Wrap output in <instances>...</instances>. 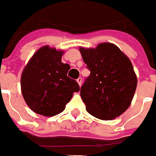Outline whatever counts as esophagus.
Segmentation results:
<instances>
[{
    "instance_id": "34e87169",
    "label": "esophagus",
    "mask_w": 156,
    "mask_h": 156,
    "mask_svg": "<svg viewBox=\"0 0 156 156\" xmlns=\"http://www.w3.org/2000/svg\"><path fill=\"white\" fill-rule=\"evenodd\" d=\"M76 81H77V82H78V84H79V85L81 86V82H82V78H81V77H79V78H78L77 80H76Z\"/></svg>"
}]
</instances>
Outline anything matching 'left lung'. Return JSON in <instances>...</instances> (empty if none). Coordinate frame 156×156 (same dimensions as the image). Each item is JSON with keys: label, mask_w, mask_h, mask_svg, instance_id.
<instances>
[{"label": "left lung", "mask_w": 156, "mask_h": 156, "mask_svg": "<svg viewBox=\"0 0 156 156\" xmlns=\"http://www.w3.org/2000/svg\"><path fill=\"white\" fill-rule=\"evenodd\" d=\"M90 71L81 87L87 111L101 120H112L130 106L137 78L132 63L112 43H101L96 48H80Z\"/></svg>", "instance_id": "1"}]
</instances>
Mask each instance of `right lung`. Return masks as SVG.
I'll use <instances>...</instances> for the list:
<instances>
[{
  "mask_svg": "<svg viewBox=\"0 0 156 156\" xmlns=\"http://www.w3.org/2000/svg\"><path fill=\"white\" fill-rule=\"evenodd\" d=\"M62 54L45 46L36 51L22 72L21 93L36 114L53 116L62 113L73 94L80 90L76 81L68 76L70 66L62 62Z\"/></svg>",
  "mask_w": 156,
  "mask_h": 156,
  "instance_id": "1",
  "label": "right lung"
}]
</instances>
